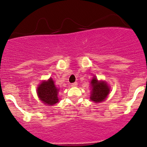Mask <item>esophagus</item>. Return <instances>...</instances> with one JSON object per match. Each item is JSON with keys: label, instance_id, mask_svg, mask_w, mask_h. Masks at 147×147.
Masks as SVG:
<instances>
[{"label": "esophagus", "instance_id": "1", "mask_svg": "<svg viewBox=\"0 0 147 147\" xmlns=\"http://www.w3.org/2000/svg\"><path fill=\"white\" fill-rule=\"evenodd\" d=\"M78 85V82H74V83L71 84V86L72 87H76Z\"/></svg>", "mask_w": 147, "mask_h": 147}]
</instances>
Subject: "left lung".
Masks as SVG:
<instances>
[{
	"mask_svg": "<svg viewBox=\"0 0 147 147\" xmlns=\"http://www.w3.org/2000/svg\"><path fill=\"white\" fill-rule=\"evenodd\" d=\"M90 100L95 102H100L105 100L110 92L108 85L104 81H98L95 78H92L91 81Z\"/></svg>",
	"mask_w": 147,
	"mask_h": 147,
	"instance_id": "left-lung-1",
	"label": "left lung"
}]
</instances>
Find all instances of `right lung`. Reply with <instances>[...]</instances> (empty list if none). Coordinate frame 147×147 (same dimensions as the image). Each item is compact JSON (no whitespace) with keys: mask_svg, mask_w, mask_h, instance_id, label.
I'll list each match as a JSON object with an SVG mask.
<instances>
[{"mask_svg":"<svg viewBox=\"0 0 147 147\" xmlns=\"http://www.w3.org/2000/svg\"><path fill=\"white\" fill-rule=\"evenodd\" d=\"M37 94L41 100L47 105H52L59 101L57 97L58 89L52 78H49L47 81H44L39 85Z\"/></svg>","mask_w":147,"mask_h":147,"instance_id":"add662e5","label":"right lung"}]
</instances>
